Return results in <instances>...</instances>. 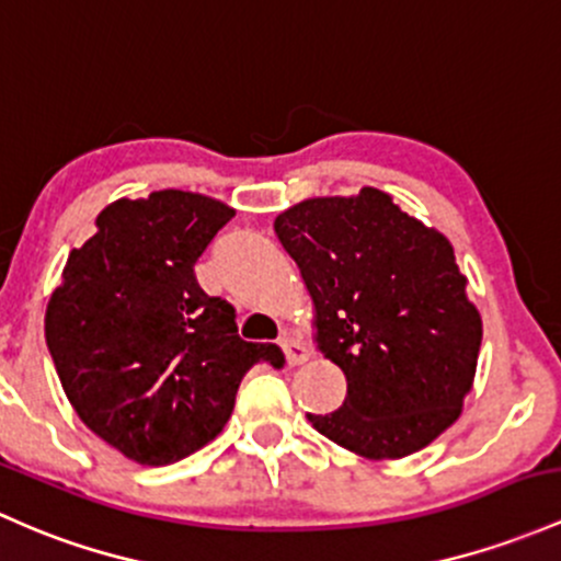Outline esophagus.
Listing matches in <instances>:
<instances>
[{
  "label": "esophagus",
  "mask_w": 561,
  "mask_h": 561,
  "mask_svg": "<svg viewBox=\"0 0 561 561\" xmlns=\"http://www.w3.org/2000/svg\"><path fill=\"white\" fill-rule=\"evenodd\" d=\"M280 347H283V353H286V364L288 366H299V364H305L307 360V347L302 345V342L299 340H294L291 334H283L280 336Z\"/></svg>",
  "instance_id": "34e87169"
}]
</instances>
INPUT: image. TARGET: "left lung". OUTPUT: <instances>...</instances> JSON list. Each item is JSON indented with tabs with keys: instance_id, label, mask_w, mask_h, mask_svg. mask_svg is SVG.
<instances>
[{
	"instance_id": "left-lung-1",
	"label": "left lung",
	"mask_w": 561,
	"mask_h": 561,
	"mask_svg": "<svg viewBox=\"0 0 561 561\" xmlns=\"http://www.w3.org/2000/svg\"><path fill=\"white\" fill-rule=\"evenodd\" d=\"M275 234L316 305L318 347L347 377L312 427L369 460L427 447L460 417L481 347L449 240L375 186L283 210Z\"/></svg>"
}]
</instances>
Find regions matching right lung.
Listing matches in <instances>:
<instances>
[{"mask_svg":"<svg viewBox=\"0 0 561 561\" xmlns=\"http://www.w3.org/2000/svg\"><path fill=\"white\" fill-rule=\"evenodd\" d=\"M234 216L182 190L112 203L66 259L45 340L66 399L95 436L141 466H168L225 427L251 366L286 364L240 340L234 307L208 297L195 264Z\"/></svg>","mask_w":561,"mask_h":561,"instance_id":"add662e5","label":"right lung"}]
</instances>
